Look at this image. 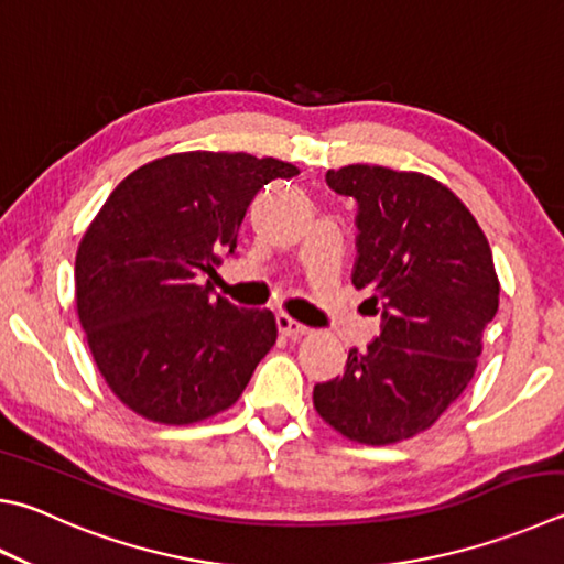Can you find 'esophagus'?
Returning <instances> with one entry per match:
<instances>
[{"mask_svg":"<svg viewBox=\"0 0 564 564\" xmlns=\"http://www.w3.org/2000/svg\"><path fill=\"white\" fill-rule=\"evenodd\" d=\"M275 325H279V330H281L283 335H289V337H301V335H305V333L311 330L308 325L293 321V317L285 315V313L275 315Z\"/></svg>","mask_w":564,"mask_h":564,"instance_id":"34e87169","label":"esophagus"}]
</instances>
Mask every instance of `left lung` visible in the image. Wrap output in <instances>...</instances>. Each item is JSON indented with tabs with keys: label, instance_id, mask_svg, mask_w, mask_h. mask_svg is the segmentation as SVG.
<instances>
[{
	"label": "left lung",
	"instance_id": "1",
	"mask_svg": "<svg viewBox=\"0 0 564 564\" xmlns=\"http://www.w3.org/2000/svg\"><path fill=\"white\" fill-rule=\"evenodd\" d=\"M357 202L355 289L382 315L365 352L313 389L315 412L357 444L426 432L476 372L500 283L486 234L456 194L422 172L377 165L327 170Z\"/></svg>",
	"mask_w": 564,
	"mask_h": 564
}]
</instances>
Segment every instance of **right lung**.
Here are the masks:
<instances>
[{"mask_svg":"<svg viewBox=\"0 0 564 564\" xmlns=\"http://www.w3.org/2000/svg\"><path fill=\"white\" fill-rule=\"evenodd\" d=\"M299 167L247 152H177L110 192L76 253V308L110 392L158 424L229 409L279 330L271 311L214 299L239 227L265 184Z\"/></svg>","mask_w":564,"mask_h":564,"instance_id":"obj_1","label":"right lung"}]
</instances>
